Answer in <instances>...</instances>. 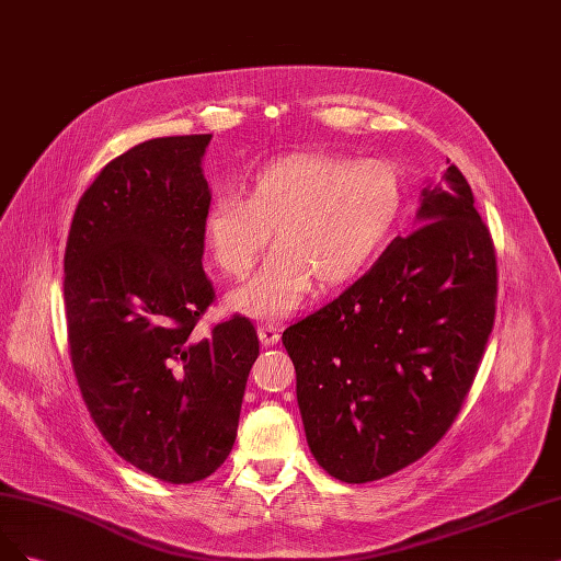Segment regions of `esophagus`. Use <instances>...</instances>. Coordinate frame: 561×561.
<instances>
[{"mask_svg":"<svg viewBox=\"0 0 561 561\" xmlns=\"http://www.w3.org/2000/svg\"><path fill=\"white\" fill-rule=\"evenodd\" d=\"M257 334H260V341H262L264 345H274V343H278V339H280V327L274 324V322L260 324Z\"/></svg>","mask_w":561,"mask_h":561,"instance_id":"1","label":"esophagus"}]
</instances>
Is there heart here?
I'll use <instances>...</instances> for the list:
<instances>
[{"label": "heart", "instance_id": "1", "mask_svg": "<svg viewBox=\"0 0 561 561\" xmlns=\"http://www.w3.org/2000/svg\"><path fill=\"white\" fill-rule=\"evenodd\" d=\"M401 202L388 162L295 152L257 171L248 195L218 192L204 210L202 234L220 272L245 278L276 229L280 248L231 295L241 311L276 318L299 306L313 280L330 289L355 278L388 239Z\"/></svg>", "mask_w": 561, "mask_h": 561}]
</instances>
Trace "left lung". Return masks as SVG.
Returning <instances> with one entry per match:
<instances>
[{
  "instance_id": "obj_1",
  "label": "left lung",
  "mask_w": 561,
  "mask_h": 561,
  "mask_svg": "<svg viewBox=\"0 0 561 561\" xmlns=\"http://www.w3.org/2000/svg\"><path fill=\"white\" fill-rule=\"evenodd\" d=\"M417 220L283 332L308 448L353 485L405 469L446 436L494 327V241L455 164L422 190Z\"/></svg>"
}]
</instances>
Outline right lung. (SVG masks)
Returning a JSON list of instances; mask_svg holds the SVG:
<instances>
[{"label": "right lung", "instance_id": "1", "mask_svg": "<svg viewBox=\"0 0 561 561\" xmlns=\"http://www.w3.org/2000/svg\"><path fill=\"white\" fill-rule=\"evenodd\" d=\"M210 134L150 139L83 192L65 250L67 336L96 430L131 467L173 485L214 473L237 438L255 324L214 304L202 218Z\"/></svg>", "mask_w": 561, "mask_h": 561}]
</instances>
